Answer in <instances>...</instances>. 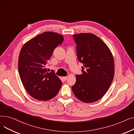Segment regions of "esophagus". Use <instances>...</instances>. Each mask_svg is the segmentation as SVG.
Returning a JSON list of instances; mask_svg holds the SVG:
<instances>
[{
	"label": "esophagus",
	"mask_w": 134,
	"mask_h": 134,
	"mask_svg": "<svg viewBox=\"0 0 134 134\" xmlns=\"http://www.w3.org/2000/svg\"><path fill=\"white\" fill-rule=\"evenodd\" d=\"M62 79H63V80H64V81H66L67 79V76H63V77H62Z\"/></svg>",
	"instance_id": "1"
}]
</instances>
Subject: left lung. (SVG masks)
Segmentation results:
<instances>
[{
    "instance_id": "obj_1",
    "label": "left lung",
    "mask_w": 134,
    "mask_h": 134,
    "mask_svg": "<svg viewBox=\"0 0 134 134\" xmlns=\"http://www.w3.org/2000/svg\"><path fill=\"white\" fill-rule=\"evenodd\" d=\"M73 36L78 59L83 66L82 74L76 75V82L72 89L80 100L93 103L105 95L113 80V56L107 45L93 34L81 33Z\"/></svg>"
}]
</instances>
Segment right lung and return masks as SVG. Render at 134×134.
I'll return each instance as SVG.
<instances>
[{"label": "right lung", "instance_id": "right-lung-1", "mask_svg": "<svg viewBox=\"0 0 134 134\" xmlns=\"http://www.w3.org/2000/svg\"><path fill=\"white\" fill-rule=\"evenodd\" d=\"M63 37L47 31L31 38L23 45L18 59V71L23 85L32 97L46 101L52 99L62 86V81L45 66L55 48L61 44Z\"/></svg>", "mask_w": 134, "mask_h": 134}]
</instances>
